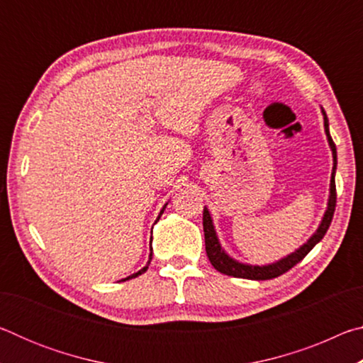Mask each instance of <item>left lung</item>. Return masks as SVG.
<instances>
[{"mask_svg": "<svg viewBox=\"0 0 363 363\" xmlns=\"http://www.w3.org/2000/svg\"><path fill=\"white\" fill-rule=\"evenodd\" d=\"M323 120H325V133H327L328 143L331 150H333V173H331V186H330V201H328V210L325 213L323 220L318 230L309 238V242L303 245L296 253H293L290 256H286L285 259H281L275 264H270V266H247V264H240L237 261L230 259L227 256L220 245L218 242L216 232H214V227L211 223L210 213L205 208L203 210V232H205V248H206V255L208 259L213 264V267L219 270L220 274L230 275V277H237V279H250V280H269V279H275L279 275L285 274L290 270L291 267L296 266L299 261H303L306 255L315 247V245L322 240L325 233H327L328 227L331 224V219H333L335 214V208H336V184H335V173H336V145L333 143V139L330 136V130H328V118L327 113L323 112Z\"/></svg>", "mask_w": 363, "mask_h": 363, "instance_id": "obj_1", "label": "left lung"}]
</instances>
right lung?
Instances as JSON below:
<instances>
[{
    "label": "right lung",
    "mask_w": 363,
    "mask_h": 363,
    "mask_svg": "<svg viewBox=\"0 0 363 363\" xmlns=\"http://www.w3.org/2000/svg\"><path fill=\"white\" fill-rule=\"evenodd\" d=\"M150 259H152V255H150ZM149 264H150V261H149V262H147V266H145L144 269H140V270H139V272H136V274H133V275H131V277H126L125 280H130V279H134V277H138V275H140V274H144V272H145V270H147V269H149Z\"/></svg>",
    "instance_id": "right-lung-1"
}]
</instances>
